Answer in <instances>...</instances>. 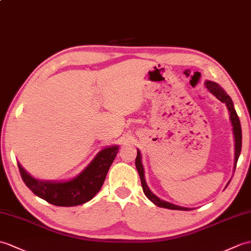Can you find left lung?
Returning a JSON list of instances; mask_svg holds the SVG:
<instances>
[{
	"instance_id": "1",
	"label": "left lung",
	"mask_w": 251,
	"mask_h": 251,
	"mask_svg": "<svg viewBox=\"0 0 251 251\" xmlns=\"http://www.w3.org/2000/svg\"><path fill=\"white\" fill-rule=\"evenodd\" d=\"M205 86L206 89L208 90V92H211L212 94L216 97L217 99L221 102L226 103V108L229 110V114H230V121L232 124V130H233V137H234V170L236 168V164L238 160V157H240L241 154V150H242V127H241V123H240V119H238L237 113L234 109V104H233V101L231 97L226 94V91L221 87L219 84H217L216 82H213V81H205ZM136 168L139 173L140 179H141V185L143 188V192L144 195L148 197V199L152 201L155 205L159 206V207H165V208H169V209H178V211H188V207H183L179 205H176L173 203L167 202L165 200L159 199L158 197L155 196L151 189L149 188V186L145 182V177H144V168L142 165V157H141V153L140 151L137 150V158H136ZM230 183V182H229ZM228 183V184H229ZM228 186V185H226Z\"/></svg>"
}]
</instances>
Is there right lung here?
<instances>
[{"label":"right lung","mask_w":251,"mask_h":251,"mask_svg":"<svg viewBox=\"0 0 251 251\" xmlns=\"http://www.w3.org/2000/svg\"><path fill=\"white\" fill-rule=\"evenodd\" d=\"M119 148V145L103 148L78 176L65 180L35 178L19 162L18 167L23 182L37 197L56 206H75L89 202L100 190Z\"/></svg>","instance_id":"obj_1"}]
</instances>
